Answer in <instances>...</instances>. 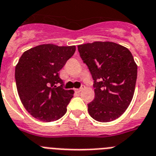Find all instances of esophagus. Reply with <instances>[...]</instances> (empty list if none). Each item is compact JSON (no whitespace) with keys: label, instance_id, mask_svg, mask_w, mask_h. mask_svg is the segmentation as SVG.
Segmentation results:
<instances>
[{"label":"esophagus","instance_id":"obj_1","mask_svg":"<svg viewBox=\"0 0 156 156\" xmlns=\"http://www.w3.org/2000/svg\"><path fill=\"white\" fill-rule=\"evenodd\" d=\"M84 86H82V88H80V89H75V92H77V93H80V92L82 91V89H83Z\"/></svg>","mask_w":156,"mask_h":156}]
</instances>
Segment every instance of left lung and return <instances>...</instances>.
<instances>
[{"instance_id": "1", "label": "left lung", "mask_w": 156, "mask_h": 156, "mask_svg": "<svg viewBox=\"0 0 156 156\" xmlns=\"http://www.w3.org/2000/svg\"><path fill=\"white\" fill-rule=\"evenodd\" d=\"M80 56L94 81L95 98L88 104L93 119L108 122L122 115L132 101L137 66L127 48L111 41L78 46Z\"/></svg>"}]
</instances>
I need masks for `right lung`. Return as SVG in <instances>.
Segmentation results:
<instances>
[{
	"label": "right lung",
	"mask_w": 156,
	"mask_h": 156,
	"mask_svg": "<svg viewBox=\"0 0 156 156\" xmlns=\"http://www.w3.org/2000/svg\"><path fill=\"white\" fill-rule=\"evenodd\" d=\"M75 49L74 45L40 44L24 52L19 59L15 70L19 97L35 119L53 122L67 112L74 91L63 89L59 71Z\"/></svg>",
	"instance_id": "obj_1"
}]
</instances>
